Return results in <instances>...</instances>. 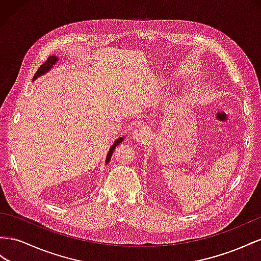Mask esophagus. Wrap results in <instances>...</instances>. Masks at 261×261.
<instances>
[{
	"instance_id": "34e87169",
	"label": "esophagus",
	"mask_w": 261,
	"mask_h": 261,
	"mask_svg": "<svg viewBox=\"0 0 261 261\" xmlns=\"http://www.w3.org/2000/svg\"><path fill=\"white\" fill-rule=\"evenodd\" d=\"M146 132L144 129L142 128H137L135 131L132 133V139L137 141V142H143V141L146 140Z\"/></svg>"
}]
</instances>
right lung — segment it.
I'll use <instances>...</instances> for the list:
<instances>
[{"label":"right lung","mask_w":261,"mask_h":261,"mask_svg":"<svg viewBox=\"0 0 261 261\" xmlns=\"http://www.w3.org/2000/svg\"><path fill=\"white\" fill-rule=\"evenodd\" d=\"M58 61V58H56V57H54V56H51V57H49L46 61H44V63H42L41 65H40V68L37 70V72L35 73V76H34V80L35 79H37L38 76H40V75H42L43 73H46V72H48L52 66H54L55 64H56V62ZM122 140H123V138H120V139H118L116 142L114 143V145L110 147V150H109V152H108V155H107V159H106V163L108 164V162H109V160H110V158H111V155H113V153H114V151H115V148H116V146L120 143V142H122Z\"/></svg>","instance_id":"add662e5"}]
</instances>
